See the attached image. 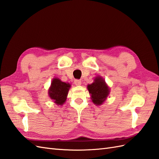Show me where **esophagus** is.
<instances>
[{"mask_svg": "<svg viewBox=\"0 0 159 159\" xmlns=\"http://www.w3.org/2000/svg\"><path fill=\"white\" fill-rule=\"evenodd\" d=\"M74 84L76 85V86H80L82 84V81L80 80H76L74 81Z\"/></svg>", "mask_w": 159, "mask_h": 159, "instance_id": "obj_1", "label": "esophagus"}]
</instances>
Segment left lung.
<instances>
[{
	"mask_svg": "<svg viewBox=\"0 0 159 159\" xmlns=\"http://www.w3.org/2000/svg\"><path fill=\"white\" fill-rule=\"evenodd\" d=\"M88 90L91 94V99L96 105H101L109 96L110 89L102 77H95L94 82L88 85Z\"/></svg>",
	"mask_w": 159,
	"mask_h": 159,
	"instance_id": "1",
	"label": "left lung"
}]
</instances>
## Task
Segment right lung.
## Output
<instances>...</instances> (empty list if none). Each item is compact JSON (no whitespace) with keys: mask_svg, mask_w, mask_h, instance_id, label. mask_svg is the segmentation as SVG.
<instances>
[{"mask_svg":"<svg viewBox=\"0 0 159 159\" xmlns=\"http://www.w3.org/2000/svg\"><path fill=\"white\" fill-rule=\"evenodd\" d=\"M71 85L62 82L59 78H54L48 90L50 98L57 105H63L66 101L68 92Z\"/></svg>","mask_w":159,"mask_h":159,"instance_id":"add662e5","label":"right lung"}]
</instances>
